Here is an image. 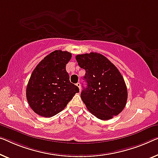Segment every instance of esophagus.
Instances as JSON below:
<instances>
[{"instance_id": "1", "label": "esophagus", "mask_w": 158, "mask_h": 158, "mask_svg": "<svg viewBox=\"0 0 158 158\" xmlns=\"http://www.w3.org/2000/svg\"><path fill=\"white\" fill-rule=\"evenodd\" d=\"M76 85H77V86H78V87H79V90H80V91H81V84H80V83H77V84H76Z\"/></svg>"}]
</instances>
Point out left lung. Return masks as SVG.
<instances>
[{
  "label": "left lung",
  "mask_w": 158,
  "mask_h": 158,
  "mask_svg": "<svg viewBox=\"0 0 158 158\" xmlns=\"http://www.w3.org/2000/svg\"><path fill=\"white\" fill-rule=\"evenodd\" d=\"M79 66L85 69L87 83L81 98L91 114L101 120H109L126 106L128 91L123 77L116 66L97 52L76 56Z\"/></svg>",
  "instance_id": "obj_1"
}]
</instances>
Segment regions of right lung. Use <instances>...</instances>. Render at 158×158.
<instances>
[{"mask_svg":"<svg viewBox=\"0 0 158 158\" xmlns=\"http://www.w3.org/2000/svg\"><path fill=\"white\" fill-rule=\"evenodd\" d=\"M71 58L69 52L55 50L35 68L27 86L26 97L35 114L46 118L55 116L79 92L66 71V64Z\"/></svg>","mask_w":158,"mask_h":158,"instance_id":"obj_1","label":"right lung"}]
</instances>
